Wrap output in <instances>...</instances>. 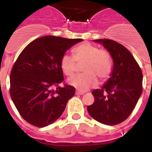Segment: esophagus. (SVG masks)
<instances>
[{"mask_svg": "<svg viewBox=\"0 0 152 152\" xmlns=\"http://www.w3.org/2000/svg\"><path fill=\"white\" fill-rule=\"evenodd\" d=\"M85 93V92H83V91L80 90H76V95H83Z\"/></svg>", "mask_w": 152, "mask_h": 152, "instance_id": "1", "label": "esophagus"}]
</instances>
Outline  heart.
<instances>
[{
    "label": "heart",
    "mask_w": 152,
    "mask_h": 152,
    "mask_svg": "<svg viewBox=\"0 0 152 152\" xmlns=\"http://www.w3.org/2000/svg\"><path fill=\"white\" fill-rule=\"evenodd\" d=\"M73 57L63 55L60 60V68L66 76H70L76 69V63L82 64L83 74L76 75L69 79L68 83L80 91H86L96 86L97 78L103 82L110 76L113 63L110 54L106 50H99L95 45L86 43L78 46L72 50Z\"/></svg>",
    "instance_id": "heart-1"
}]
</instances>
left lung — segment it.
I'll return each mask as SVG.
<instances>
[{
	"instance_id": "left-lung-1",
	"label": "left lung",
	"mask_w": 152,
	"mask_h": 152,
	"mask_svg": "<svg viewBox=\"0 0 152 152\" xmlns=\"http://www.w3.org/2000/svg\"><path fill=\"white\" fill-rule=\"evenodd\" d=\"M94 42L109 53L113 67L110 78L101 89L92 92L95 101L87 106V111L100 123L117 125L130 115L142 95V72L134 56L122 44L108 39Z\"/></svg>"
}]
</instances>
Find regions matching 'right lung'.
<instances>
[{
    "label": "right lung",
    "instance_id": "obj_1",
    "mask_svg": "<svg viewBox=\"0 0 152 152\" xmlns=\"http://www.w3.org/2000/svg\"><path fill=\"white\" fill-rule=\"evenodd\" d=\"M82 39L45 36L23 49L10 76V94L22 118L39 128L53 123L64 112L75 88L63 81L60 60ZM56 89L54 90V88Z\"/></svg>",
    "mask_w": 152,
    "mask_h": 152
}]
</instances>
